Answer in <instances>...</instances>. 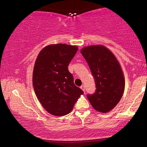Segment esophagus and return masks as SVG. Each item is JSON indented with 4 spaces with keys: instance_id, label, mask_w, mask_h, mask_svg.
<instances>
[{
    "instance_id": "1",
    "label": "esophagus",
    "mask_w": 147,
    "mask_h": 147,
    "mask_svg": "<svg viewBox=\"0 0 147 147\" xmlns=\"http://www.w3.org/2000/svg\"><path fill=\"white\" fill-rule=\"evenodd\" d=\"M80 88H81V89H82V90H83L84 92H85V86H84V85H82V86H81Z\"/></svg>"
}]
</instances>
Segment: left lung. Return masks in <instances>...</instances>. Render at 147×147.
<instances>
[{
  "mask_svg": "<svg viewBox=\"0 0 147 147\" xmlns=\"http://www.w3.org/2000/svg\"><path fill=\"white\" fill-rule=\"evenodd\" d=\"M95 78L96 90L87 97L94 109L103 113L111 111L122 98L125 80L114 54L102 45H90L81 50Z\"/></svg>",
  "mask_w": 147,
  "mask_h": 147,
  "instance_id": "left-lung-1",
  "label": "left lung"
}]
</instances>
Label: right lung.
I'll use <instances>...</instances> for the list:
<instances>
[{"instance_id": "obj_1", "label": "right lung", "mask_w": 147, "mask_h": 147, "mask_svg": "<svg viewBox=\"0 0 147 147\" xmlns=\"http://www.w3.org/2000/svg\"><path fill=\"white\" fill-rule=\"evenodd\" d=\"M77 50V45L52 44L42 49L37 56L32 75L34 90L43 108L53 115L70 113L84 94L74 84L68 68Z\"/></svg>"}]
</instances>
